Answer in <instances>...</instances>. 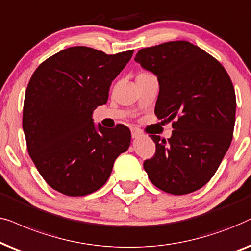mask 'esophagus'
Segmentation results:
<instances>
[{"label":"esophagus","mask_w":251,"mask_h":251,"mask_svg":"<svg viewBox=\"0 0 251 251\" xmlns=\"http://www.w3.org/2000/svg\"><path fill=\"white\" fill-rule=\"evenodd\" d=\"M141 131H139V129H132V138L133 139H136L139 138V136H141Z\"/></svg>","instance_id":"obj_1"}]
</instances>
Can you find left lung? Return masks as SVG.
<instances>
[{
  "mask_svg": "<svg viewBox=\"0 0 251 251\" xmlns=\"http://www.w3.org/2000/svg\"><path fill=\"white\" fill-rule=\"evenodd\" d=\"M135 61L157 75L155 115L172 122L168 140L156 145L143 168L157 188L183 195L210 181L228 150L236 99L228 73L215 57L188 41H170L139 50Z\"/></svg>",
  "mask_w": 251,
  "mask_h": 251,
  "instance_id": "obj_1",
  "label": "left lung"
}]
</instances>
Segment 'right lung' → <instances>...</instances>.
I'll return each instance as SVG.
<instances>
[{"mask_svg": "<svg viewBox=\"0 0 251 251\" xmlns=\"http://www.w3.org/2000/svg\"><path fill=\"white\" fill-rule=\"evenodd\" d=\"M134 50L106 55L71 47L41 63L26 89L23 129L33 163L52 189L85 196L101 188L117 157L128 149L124 125H94L92 115L105 104L112 80Z\"/></svg>", "mask_w": 251, "mask_h": 251, "instance_id": "add662e5", "label": "right lung"}]
</instances>
